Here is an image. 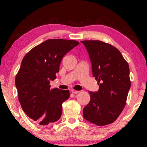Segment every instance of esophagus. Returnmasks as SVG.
I'll return each mask as SVG.
<instances>
[{
  "instance_id": "34e87169",
  "label": "esophagus",
  "mask_w": 147,
  "mask_h": 147,
  "mask_svg": "<svg viewBox=\"0 0 147 147\" xmlns=\"http://www.w3.org/2000/svg\"><path fill=\"white\" fill-rule=\"evenodd\" d=\"M71 92H72V93H73V94H78V93H79V92H80V91H78V90H71Z\"/></svg>"
}]
</instances>
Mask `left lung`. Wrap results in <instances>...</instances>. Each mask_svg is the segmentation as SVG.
<instances>
[{
  "instance_id": "8db88e82",
  "label": "left lung",
  "mask_w": 147,
  "mask_h": 147,
  "mask_svg": "<svg viewBox=\"0 0 147 147\" xmlns=\"http://www.w3.org/2000/svg\"><path fill=\"white\" fill-rule=\"evenodd\" d=\"M89 53L92 74L99 85L89 92L90 101L84 108L86 120L97 126L114 122L123 110L130 88V69L119 50L99 40L82 41Z\"/></svg>"
}]
</instances>
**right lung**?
Returning a JSON list of instances; mask_svg holds the SVG:
<instances>
[{"label": "right lung", "instance_id": "right-lung-1", "mask_svg": "<svg viewBox=\"0 0 147 147\" xmlns=\"http://www.w3.org/2000/svg\"><path fill=\"white\" fill-rule=\"evenodd\" d=\"M74 40L48 39L26 54L15 78L18 98L25 113L39 125L57 121L62 104L69 98V90L51 89L62 58L79 45Z\"/></svg>", "mask_w": 147, "mask_h": 147}]
</instances>
